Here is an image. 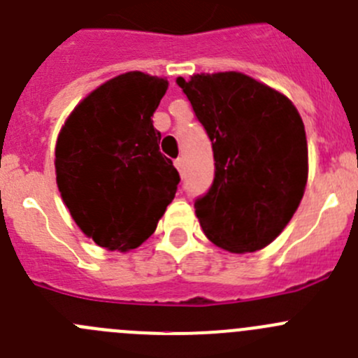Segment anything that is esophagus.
Listing matches in <instances>:
<instances>
[{"instance_id":"34e87169","label":"esophagus","mask_w":358,"mask_h":358,"mask_svg":"<svg viewBox=\"0 0 358 358\" xmlns=\"http://www.w3.org/2000/svg\"><path fill=\"white\" fill-rule=\"evenodd\" d=\"M173 165H176V169L179 170V173L185 172V158H177L176 162H173Z\"/></svg>"}]
</instances>
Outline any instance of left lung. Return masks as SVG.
Returning a JSON list of instances; mask_svg holds the SVG:
<instances>
[{
  "label": "left lung",
  "instance_id": "obj_1",
  "mask_svg": "<svg viewBox=\"0 0 358 358\" xmlns=\"http://www.w3.org/2000/svg\"><path fill=\"white\" fill-rule=\"evenodd\" d=\"M177 84L213 142V186L195 202L203 234L230 253L268 246L308 182L301 114L285 94L239 71L179 77Z\"/></svg>",
  "mask_w": 358,
  "mask_h": 358
}]
</instances>
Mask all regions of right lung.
Listing matches in <instances>:
<instances>
[{
    "mask_svg": "<svg viewBox=\"0 0 358 358\" xmlns=\"http://www.w3.org/2000/svg\"><path fill=\"white\" fill-rule=\"evenodd\" d=\"M162 77L128 71L71 110L56 142V182L77 227L105 250L130 251L152 236L181 177L159 152L152 114Z\"/></svg>",
    "mask_w": 358,
    "mask_h": 358,
    "instance_id": "1",
    "label": "right lung"
}]
</instances>
